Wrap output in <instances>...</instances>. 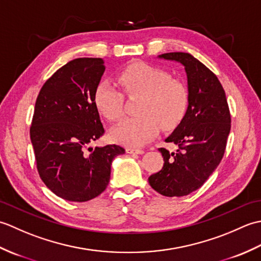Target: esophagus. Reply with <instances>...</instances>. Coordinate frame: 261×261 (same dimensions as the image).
Masks as SVG:
<instances>
[{"instance_id": "1", "label": "esophagus", "mask_w": 261, "mask_h": 261, "mask_svg": "<svg viewBox=\"0 0 261 261\" xmlns=\"http://www.w3.org/2000/svg\"><path fill=\"white\" fill-rule=\"evenodd\" d=\"M125 151L129 154H142L143 152H145L142 149H136V148H131V147H127Z\"/></svg>"}]
</instances>
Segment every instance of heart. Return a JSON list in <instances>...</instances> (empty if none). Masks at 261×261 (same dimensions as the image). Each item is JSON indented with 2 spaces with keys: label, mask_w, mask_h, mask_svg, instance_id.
<instances>
[{
  "label": "heart",
  "mask_w": 261,
  "mask_h": 261,
  "mask_svg": "<svg viewBox=\"0 0 261 261\" xmlns=\"http://www.w3.org/2000/svg\"><path fill=\"white\" fill-rule=\"evenodd\" d=\"M118 82L127 94H140L137 112L114 127L111 137L115 142L140 147L164 130L173 129L181 121L188 94L180 82L170 80L165 70L145 63H134L118 74ZM94 103L109 121H118L123 113V95L110 81H101L94 91Z\"/></svg>",
  "instance_id": "obj_1"
}]
</instances>
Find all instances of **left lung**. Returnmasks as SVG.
Segmentation results:
<instances>
[{"instance_id": "obj_1", "label": "left lung", "mask_w": 261, "mask_h": 261, "mask_svg": "<svg viewBox=\"0 0 261 261\" xmlns=\"http://www.w3.org/2000/svg\"><path fill=\"white\" fill-rule=\"evenodd\" d=\"M158 58L184 66L188 105L180 123L165 140L178 149L171 153L159 149L164 167L148 180L162 195L180 197L201 187L222 160L231 115L222 85L204 64L187 53H167Z\"/></svg>"}]
</instances>
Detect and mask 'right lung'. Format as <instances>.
<instances>
[{
    "instance_id": "obj_1",
    "label": "right lung",
    "mask_w": 261,
    "mask_h": 261,
    "mask_svg": "<svg viewBox=\"0 0 261 261\" xmlns=\"http://www.w3.org/2000/svg\"><path fill=\"white\" fill-rule=\"evenodd\" d=\"M102 58H77L59 68L36 101L30 127L38 173L66 201L86 202L110 181L113 159L125 152L118 145L92 148L104 134L94 91L102 79Z\"/></svg>"
}]
</instances>
